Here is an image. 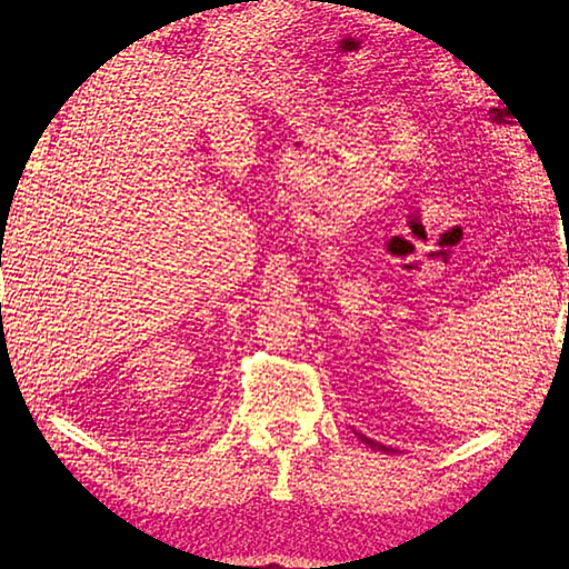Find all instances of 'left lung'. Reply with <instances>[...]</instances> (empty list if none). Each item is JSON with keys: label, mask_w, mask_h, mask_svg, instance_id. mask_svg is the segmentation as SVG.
Listing matches in <instances>:
<instances>
[{"label": "left lung", "mask_w": 569, "mask_h": 569, "mask_svg": "<svg viewBox=\"0 0 569 569\" xmlns=\"http://www.w3.org/2000/svg\"><path fill=\"white\" fill-rule=\"evenodd\" d=\"M359 435V432H357ZM359 438L361 440H365L369 447H377V450H386V452H389V450H393V447H386V445H381V442H373V440H369V438H365V435H359Z\"/></svg>", "instance_id": "1"}]
</instances>
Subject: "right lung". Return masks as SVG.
Here are the masks:
<instances>
[{"mask_svg":"<svg viewBox=\"0 0 569 569\" xmlns=\"http://www.w3.org/2000/svg\"><path fill=\"white\" fill-rule=\"evenodd\" d=\"M0 263H2V261H0Z\"/></svg>","mask_w":569,"mask_h":569,"instance_id":"1","label":"right lung"}]
</instances>
